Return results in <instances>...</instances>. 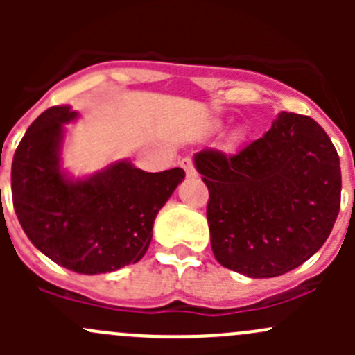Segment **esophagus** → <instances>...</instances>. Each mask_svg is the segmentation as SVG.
<instances>
[{"label": "esophagus", "instance_id": "obj_1", "mask_svg": "<svg viewBox=\"0 0 355 355\" xmlns=\"http://www.w3.org/2000/svg\"><path fill=\"white\" fill-rule=\"evenodd\" d=\"M180 166L184 168L185 175H187L189 178H196V177H198V171H196L194 163H192V161L189 159V157H185V159L180 161Z\"/></svg>", "mask_w": 355, "mask_h": 355}]
</instances>
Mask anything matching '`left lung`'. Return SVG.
Segmentation results:
<instances>
[{"label":"left lung","instance_id":"8db88e82","mask_svg":"<svg viewBox=\"0 0 355 355\" xmlns=\"http://www.w3.org/2000/svg\"><path fill=\"white\" fill-rule=\"evenodd\" d=\"M209 191L211 249L221 266L273 278L327 242L340 211L342 173L327 132L282 111L270 130L235 155H194Z\"/></svg>","mask_w":355,"mask_h":355}]
</instances>
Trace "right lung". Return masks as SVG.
<instances>
[{"mask_svg": "<svg viewBox=\"0 0 355 355\" xmlns=\"http://www.w3.org/2000/svg\"><path fill=\"white\" fill-rule=\"evenodd\" d=\"M70 106H53L25 132L12 163V194L25 235L44 256L80 275L111 273L142 259L156 214L185 178L148 173L120 159L87 177L62 166Z\"/></svg>", "mask_w": 355, "mask_h": 355, "instance_id": "add662e5", "label": "right lung"}]
</instances>
